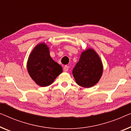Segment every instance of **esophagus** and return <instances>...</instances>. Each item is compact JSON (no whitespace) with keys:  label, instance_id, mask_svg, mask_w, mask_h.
I'll list each match as a JSON object with an SVG mask.
<instances>
[{"label":"esophagus","instance_id":"obj_1","mask_svg":"<svg viewBox=\"0 0 131 131\" xmlns=\"http://www.w3.org/2000/svg\"><path fill=\"white\" fill-rule=\"evenodd\" d=\"M68 70H69V67H68L67 65L64 66V68H63L64 72H67V71H68Z\"/></svg>","mask_w":131,"mask_h":131}]
</instances>
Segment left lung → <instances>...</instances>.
<instances>
[{"mask_svg":"<svg viewBox=\"0 0 131 131\" xmlns=\"http://www.w3.org/2000/svg\"><path fill=\"white\" fill-rule=\"evenodd\" d=\"M102 72L101 59L95 50L88 49L81 54L72 73L78 85L84 88H90L98 82Z\"/></svg>","mask_w":131,"mask_h":131,"instance_id":"8db88e82","label":"left lung"}]
</instances>
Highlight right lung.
Here are the masks:
<instances>
[{"mask_svg":"<svg viewBox=\"0 0 131 131\" xmlns=\"http://www.w3.org/2000/svg\"><path fill=\"white\" fill-rule=\"evenodd\" d=\"M27 68L32 79L43 87L53 83L63 71L62 66L50 57L49 48L45 43L34 48L29 57Z\"/></svg>","mask_w":131,"mask_h":131,"instance_id":"1","label":"right lung"}]
</instances>
